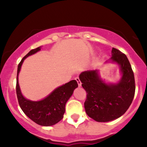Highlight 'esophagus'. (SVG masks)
I'll list each match as a JSON object with an SVG mask.
<instances>
[{"instance_id":"obj_1","label":"esophagus","mask_w":147,"mask_h":147,"mask_svg":"<svg viewBox=\"0 0 147 147\" xmlns=\"http://www.w3.org/2000/svg\"><path fill=\"white\" fill-rule=\"evenodd\" d=\"M76 79V81H77V84H78V86L79 87L81 86H82V82H81V81H80V79H79V77H77V78L75 79Z\"/></svg>"}]
</instances>
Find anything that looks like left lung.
<instances>
[{"instance_id":"left-lung-1","label":"left lung","mask_w":147,"mask_h":147,"mask_svg":"<svg viewBox=\"0 0 147 147\" xmlns=\"http://www.w3.org/2000/svg\"><path fill=\"white\" fill-rule=\"evenodd\" d=\"M111 52L110 61L119 65L122 75L118 83H105L97 70H87L79 75L82 87L87 93L84 102L86 113L99 122H110L125 113L136 90L134 74L128 58L116 48H113Z\"/></svg>"}]
</instances>
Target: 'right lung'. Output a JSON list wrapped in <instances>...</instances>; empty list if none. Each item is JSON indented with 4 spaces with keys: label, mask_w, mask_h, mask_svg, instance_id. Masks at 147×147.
I'll return each instance as SVG.
<instances>
[{
    "label": "right lung",
    "mask_w": 147,
    "mask_h": 147,
    "mask_svg": "<svg viewBox=\"0 0 147 147\" xmlns=\"http://www.w3.org/2000/svg\"><path fill=\"white\" fill-rule=\"evenodd\" d=\"M40 50L41 47L30 50L18 64L16 77V95L20 107L30 119L37 124L49 126L58 123L63 117L65 104L72 96L74 90L78 87V84L76 80L70 81L57 88L45 98L37 102L25 98L22 95L18 84V74L25 59Z\"/></svg>",
    "instance_id": "right-lung-1"
}]
</instances>
